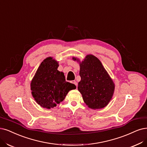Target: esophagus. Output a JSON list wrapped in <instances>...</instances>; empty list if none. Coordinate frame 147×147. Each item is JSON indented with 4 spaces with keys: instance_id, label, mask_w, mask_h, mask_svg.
Wrapping results in <instances>:
<instances>
[{
    "instance_id": "1",
    "label": "esophagus",
    "mask_w": 147,
    "mask_h": 147,
    "mask_svg": "<svg viewBox=\"0 0 147 147\" xmlns=\"http://www.w3.org/2000/svg\"><path fill=\"white\" fill-rule=\"evenodd\" d=\"M71 83H72V84H73L74 85H75L76 86V87H77V85H78V83H77L76 82V81H75V80H73V81H71Z\"/></svg>"
}]
</instances>
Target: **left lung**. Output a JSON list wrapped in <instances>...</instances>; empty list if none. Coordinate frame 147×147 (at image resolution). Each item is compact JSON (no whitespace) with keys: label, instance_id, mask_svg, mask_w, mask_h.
<instances>
[{"label":"left lung","instance_id":"left-lung-1","mask_svg":"<svg viewBox=\"0 0 147 147\" xmlns=\"http://www.w3.org/2000/svg\"><path fill=\"white\" fill-rule=\"evenodd\" d=\"M73 59L79 63L81 80L78 88L85 104L93 110L105 107L112 99L115 85L99 59L93 54L86 55L82 62L76 57Z\"/></svg>","mask_w":147,"mask_h":147}]
</instances>
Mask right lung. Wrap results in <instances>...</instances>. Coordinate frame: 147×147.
<instances>
[{
	"mask_svg": "<svg viewBox=\"0 0 147 147\" xmlns=\"http://www.w3.org/2000/svg\"><path fill=\"white\" fill-rule=\"evenodd\" d=\"M59 62L53 57L45 59L31 81V94L38 105L50 109L62 102L68 92L76 88L65 80L64 73L57 70Z\"/></svg>",
	"mask_w": 147,
	"mask_h": 147,
	"instance_id": "obj_1",
	"label": "right lung"
}]
</instances>
